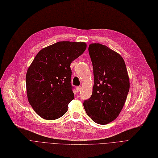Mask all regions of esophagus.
<instances>
[{
    "label": "esophagus",
    "mask_w": 158,
    "mask_h": 158,
    "mask_svg": "<svg viewBox=\"0 0 158 158\" xmlns=\"http://www.w3.org/2000/svg\"><path fill=\"white\" fill-rule=\"evenodd\" d=\"M81 90V86H77V87L76 88V91H77V92H79Z\"/></svg>",
    "instance_id": "obj_1"
}]
</instances>
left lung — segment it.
<instances>
[{
    "mask_svg": "<svg viewBox=\"0 0 158 158\" xmlns=\"http://www.w3.org/2000/svg\"><path fill=\"white\" fill-rule=\"evenodd\" d=\"M94 85L92 95L84 101L85 110L95 122L104 125L118 117L126 102L130 83L122 57L100 44L89 45Z\"/></svg>",
    "mask_w": 158,
    "mask_h": 158,
    "instance_id": "8db88e82",
    "label": "left lung"
}]
</instances>
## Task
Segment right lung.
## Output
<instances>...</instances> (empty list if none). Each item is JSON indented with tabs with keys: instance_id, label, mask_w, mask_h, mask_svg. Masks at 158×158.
<instances>
[{
	"instance_id": "obj_1",
	"label": "right lung",
	"mask_w": 158,
	"mask_h": 158,
	"mask_svg": "<svg viewBox=\"0 0 158 158\" xmlns=\"http://www.w3.org/2000/svg\"><path fill=\"white\" fill-rule=\"evenodd\" d=\"M86 48L85 42L59 41L44 48L28 68L26 81L28 101L42 118L64 115L74 98L70 64Z\"/></svg>"
}]
</instances>
